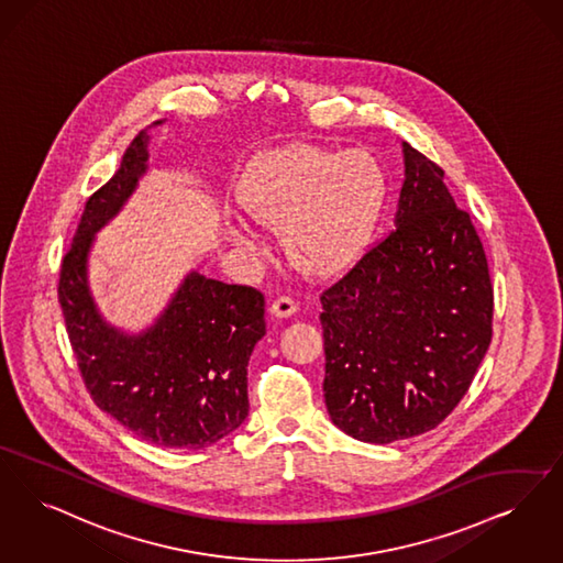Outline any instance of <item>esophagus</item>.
I'll use <instances>...</instances> for the list:
<instances>
[{"instance_id":"obj_1","label":"esophagus","mask_w":563,"mask_h":563,"mask_svg":"<svg viewBox=\"0 0 563 563\" xmlns=\"http://www.w3.org/2000/svg\"><path fill=\"white\" fill-rule=\"evenodd\" d=\"M297 312V303L291 297H278L271 303V314L274 318H289Z\"/></svg>"}]
</instances>
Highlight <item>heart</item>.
<instances>
[{
  "label": "heart",
  "mask_w": 563,
  "mask_h": 563,
  "mask_svg": "<svg viewBox=\"0 0 563 563\" xmlns=\"http://www.w3.org/2000/svg\"><path fill=\"white\" fill-rule=\"evenodd\" d=\"M389 195L382 161L371 151L295 144L249 163L236 202L255 224L280 230L292 268L335 276L358 264L375 241ZM239 245H249L230 232Z\"/></svg>",
  "instance_id": "heart-1"
}]
</instances>
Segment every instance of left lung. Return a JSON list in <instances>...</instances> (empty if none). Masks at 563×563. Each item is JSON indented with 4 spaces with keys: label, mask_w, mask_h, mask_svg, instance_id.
<instances>
[{
    "label": "left lung",
    "mask_w": 563,
    "mask_h": 563,
    "mask_svg": "<svg viewBox=\"0 0 563 563\" xmlns=\"http://www.w3.org/2000/svg\"><path fill=\"white\" fill-rule=\"evenodd\" d=\"M402 148L396 230L320 295L327 410L371 444L438 428L493 339L495 292L472 218L444 172Z\"/></svg>",
    "instance_id": "left-lung-1"
}]
</instances>
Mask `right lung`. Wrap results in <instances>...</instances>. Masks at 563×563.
<instances>
[{
  "label": "right lung",
  "mask_w": 563,
  "mask_h": 563,
  "mask_svg": "<svg viewBox=\"0 0 563 563\" xmlns=\"http://www.w3.org/2000/svg\"><path fill=\"white\" fill-rule=\"evenodd\" d=\"M148 140L146 130L135 135L117 174L86 202L63 260L58 301L96 406L146 442L199 450L247 419L249 356L266 335V301L253 287L190 272L146 331L128 335L102 318L88 283V255L93 234L146 174Z\"/></svg>",
  "instance_id": "1"
}]
</instances>
